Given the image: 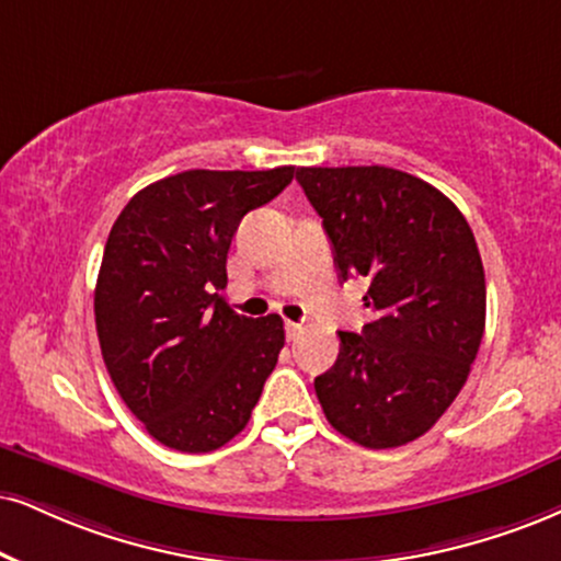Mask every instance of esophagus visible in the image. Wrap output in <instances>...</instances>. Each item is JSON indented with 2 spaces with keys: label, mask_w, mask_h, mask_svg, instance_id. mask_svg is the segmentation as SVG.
Listing matches in <instances>:
<instances>
[{
  "label": "esophagus",
  "mask_w": 561,
  "mask_h": 561,
  "mask_svg": "<svg viewBox=\"0 0 561 561\" xmlns=\"http://www.w3.org/2000/svg\"><path fill=\"white\" fill-rule=\"evenodd\" d=\"M304 333V328L299 322H286V337L288 341H296V337H299Z\"/></svg>",
  "instance_id": "obj_1"
}]
</instances>
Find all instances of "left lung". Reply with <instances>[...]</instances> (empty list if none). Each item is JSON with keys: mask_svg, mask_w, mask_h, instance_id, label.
<instances>
[{"mask_svg": "<svg viewBox=\"0 0 561 561\" xmlns=\"http://www.w3.org/2000/svg\"><path fill=\"white\" fill-rule=\"evenodd\" d=\"M341 280L364 275L371 322L341 335L317 398L343 437L400 447L437 424L466 385L486 324V280L462 213L424 179L387 165L296 169Z\"/></svg>", "mask_w": 561, "mask_h": 561, "instance_id": "left-lung-1", "label": "left lung"}]
</instances>
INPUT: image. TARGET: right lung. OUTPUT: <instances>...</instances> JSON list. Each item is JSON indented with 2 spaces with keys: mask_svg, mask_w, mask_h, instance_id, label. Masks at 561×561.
<instances>
[{
  "mask_svg": "<svg viewBox=\"0 0 561 561\" xmlns=\"http://www.w3.org/2000/svg\"><path fill=\"white\" fill-rule=\"evenodd\" d=\"M291 179L294 165L182 171L137 192L112 226L93 304L103 364L165 447L210 453L231 442L278 364L280 317L237 314L218 291L241 218Z\"/></svg>",
  "mask_w": 561,
  "mask_h": 561,
  "instance_id": "right-lung-1",
  "label": "right lung"
}]
</instances>
